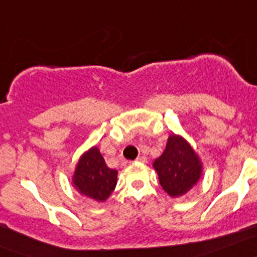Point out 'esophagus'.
<instances>
[{"mask_svg": "<svg viewBox=\"0 0 257 257\" xmlns=\"http://www.w3.org/2000/svg\"><path fill=\"white\" fill-rule=\"evenodd\" d=\"M137 162L146 163V162H148V159H146L145 156H140V157H138V159H137Z\"/></svg>", "mask_w": 257, "mask_h": 257, "instance_id": "esophagus-1", "label": "esophagus"}]
</instances>
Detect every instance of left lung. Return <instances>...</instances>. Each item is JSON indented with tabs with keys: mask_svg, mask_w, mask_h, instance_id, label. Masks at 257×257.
Returning <instances> with one entry per match:
<instances>
[{
	"mask_svg": "<svg viewBox=\"0 0 257 257\" xmlns=\"http://www.w3.org/2000/svg\"><path fill=\"white\" fill-rule=\"evenodd\" d=\"M152 166L159 174L161 187L172 197L187 194L201 178V161L180 135L168 138L165 151Z\"/></svg>",
	"mask_w": 257,
	"mask_h": 257,
	"instance_id": "obj_1",
	"label": "left lung"
}]
</instances>
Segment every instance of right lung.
Wrapping results in <instances>:
<instances>
[{
	"instance_id": "right-lung-1",
	"label": "right lung",
	"mask_w": 257,
	"mask_h": 257,
	"mask_svg": "<svg viewBox=\"0 0 257 257\" xmlns=\"http://www.w3.org/2000/svg\"><path fill=\"white\" fill-rule=\"evenodd\" d=\"M117 174V171L107 167L100 150L92 146L79 159L72 180L81 195L103 202L114 190Z\"/></svg>"
}]
</instances>
